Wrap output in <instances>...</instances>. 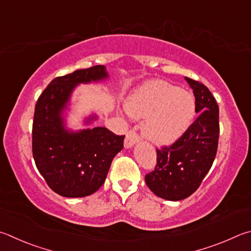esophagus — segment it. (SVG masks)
Wrapping results in <instances>:
<instances>
[{
    "mask_svg": "<svg viewBox=\"0 0 251 251\" xmlns=\"http://www.w3.org/2000/svg\"><path fill=\"white\" fill-rule=\"evenodd\" d=\"M138 140H139V135L136 133L135 130H129L128 133L126 134V138H125V141H124L125 147L126 148L131 147V146L137 143Z\"/></svg>",
    "mask_w": 251,
    "mask_h": 251,
    "instance_id": "34e87169",
    "label": "esophagus"
}]
</instances>
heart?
Instances as JSON below:
<instances>
[{"label": "heart", "mask_w": 251, "mask_h": 251, "mask_svg": "<svg viewBox=\"0 0 251 251\" xmlns=\"http://www.w3.org/2000/svg\"><path fill=\"white\" fill-rule=\"evenodd\" d=\"M194 111L191 93L163 80L145 83L126 103L128 115L146 118L144 134L156 144H170L179 138L192 122Z\"/></svg>", "instance_id": "1"}]
</instances>
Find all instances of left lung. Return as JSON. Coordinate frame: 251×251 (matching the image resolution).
<instances>
[{"label":"left lung","mask_w":251,"mask_h":251,"mask_svg":"<svg viewBox=\"0 0 251 251\" xmlns=\"http://www.w3.org/2000/svg\"><path fill=\"white\" fill-rule=\"evenodd\" d=\"M185 79L193 90L199 116L172 145L157 148L156 167L145 176L148 188L169 201H180L199 189L215 159L220 137L215 98L200 81Z\"/></svg>","instance_id":"left-lung-1"}]
</instances>
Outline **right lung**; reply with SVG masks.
Wrapping results in <instances>:
<instances>
[{"instance_id": "add662e5", "label": "right lung", "mask_w": 251, "mask_h": 251, "mask_svg": "<svg viewBox=\"0 0 251 251\" xmlns=\"http://www.w3.org/2000/svg\"><path fill=\"white\" fill-rule=\"evenodd\" d=\"M107 78L105 67L93 66L53 79L35 105L31 146L40 175L53 192L83 198L101 188L125 135L105 127L72 134L63 128L61 111L78 83Z\"/></svg>"}]
</instances>
